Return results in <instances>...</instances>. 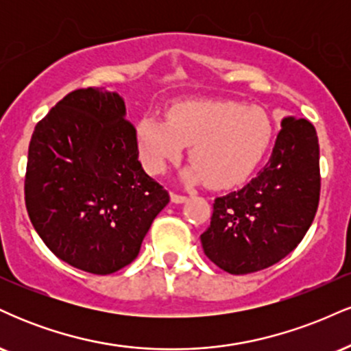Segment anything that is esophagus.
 <instances>
[{
    "mask_svg": "<svg viewBox=\"0 0 351 351\" xmlns=\"http://www.w3.org/2000/svg\"><path fill=\"white\" fill-rule=\"evenodd\" d=\"M171 201L175 204H181V203H186L188 201V196H183V195H178V193H171Z\"/></svg>",
    "mask_w": 351,
    "mask_h": 351,
    "instance_id": "esophagus-1",
    "label": "esophagus"
}]
</instances>
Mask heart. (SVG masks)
<instances>
[{
	"label": "heart",
	"mask_w": 351,
	"mask_h": 351,
	"mask_svg": "<svg viewBox=\"0 0 351 351\" xmlns=\"http://www.w3.org/2000/svg\"><path fill=\"white\" fill-rule=\"evenodd\" d=\"M272 136L264 108L234 100H189L173 106L167 120L145 115L136 123L140 158L150 173H162L189 145L193 162L181 171L186 183L208 181L229 188L254 171Z\"/></svg>",
	"instance_id": "obj_1"
}]
</instances>
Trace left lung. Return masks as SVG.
Segmentation results:
<instances>
[{"label":"left lung","instance_id":"1","mask_svg":"<svg viewBox=\"0 0 351 351\" xmlns=\"http://www.w3.org/2000/svg\"><path fill=\"white\" fill-rule=\"evenodd\" d=\"M272 155L244 188L215 199L201 234L211 263L241 276L271 267L297 247L320 198V148L315 127L285 117Z\"/></svg>","mask_w":351,"mask_h":351}]
</instances>
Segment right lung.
Segmentation results:
<instances>
[{
	"mask_svg": "<svg viewBox=\"0 0 351 351\" xmlns=\"http://www.w3.org/2000/svg\"><path fill=\"white\" fill-rule=\"evenodd\" d=\"M24 199L52 254L107 276L138 256L170 195L143 171L125 102L104 87L79 88L36 125Z\"/></svg>",
	"mask_w": 351,
	"mask_h": 351,
	"instance_id": "right-lung-1",
	"label": "right lung"
}]
</instances>
